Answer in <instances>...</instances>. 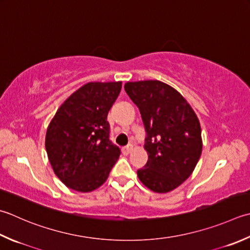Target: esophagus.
Here are the masks:
<instances>
[{
  "mask_svg": "<svg viewBox=\"0 0 250 250\" xmlns=\"http://www.w3.org/2000/svg\"><path fill=\"white\" fill-rule=\"evenodd\" d=\"M132 149H133V146H132V145H126V146H125V147H122V153L125 154V155H128V154L131 153Z\"/></svg>",
  "mask_w": 250,
  "mask_h": 250,
  "instance_id": "esophagus-1",
  "label": "esophagus"
}]
</instances>
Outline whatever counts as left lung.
Wrapping results in <instances>:
<instances>
[{"mask_svg": "<svg viewBox=\"0 0 250 250\" xmlns=\"http://www.w3.org/2000/svg\"><path fill=\"white\" fill-rule=\"evenodd\" d=\"M125 90L139 107L147 133L148 160L138 177L155 193L171 192L193 173L202 155L197 116L183 95L165 82H126Z\"/></svg>", "mask_w": 250, "mask_h": 250, "instance_id": "8db88e82", "label": "left lung"}]
</instances>
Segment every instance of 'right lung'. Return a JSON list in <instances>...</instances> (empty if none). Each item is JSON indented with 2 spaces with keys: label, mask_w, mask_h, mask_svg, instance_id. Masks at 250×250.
I'll list each match as a JSON object with an SVG mask.
<instances>
[{
  "label": "right lung",
  "mask_w": 250,
  "mask_h": 250,
  "mask_svg": "<svg viewBox=\"0 0 250 250\" xmlns=\"http://www.w3.org/2000/svg\"><path fill=\"white\" fill-rule=\"evenodd\" d=\"M122 82H89L68 97L47 126L45 148L54 173L73 190L89 193L105 183L120 156L109 141L107 115Z\"/></svg>",
  "instance_id": "1"
}]
</instances>
